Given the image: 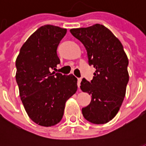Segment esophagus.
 Segmentation results:
<instances>
[{
  "mask_svg": "<svg viewBox=\"0 0 146 146\" xmlns=\"http://www.w3.org/2000/svg\"><path fill=\"white\" fill-rule=\"evenodd\" d=\"M80 82H81V79L78 78V80H77V86H78V88H80Z\"/></svg>",
  "mask_w": 146,
  "mask_h": 146,
  "instance_id": "esophagus-1",
  "label": "esophagus"
}]
</instances>
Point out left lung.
<instances>
[{
	"instance_id": "1",
	"label": "left lung",
	"mask_w": 146,
	"mask_h": 146,
	"mask_svg": "<svg viewBox=\"0 0 146 146\" xmlns=\"http://www.w3.org/2000/svg\"><path fill=\"white\" fill-rule=\"evenodd\" d=\"M70 33L84 45L89 65L96 69L91 82L84 78L80 83V89L92 95L83 116L92 123H106L117 114L125 97L127 56L121 42L101 24L71 29Z\"/></svg>"
}]
</instances>
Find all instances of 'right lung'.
I'll return each mask as SVG.
<instances>
[{"label":"right lung","instance_id":"obj_1","mask_svg":"<svg viewBox=\"0 0 146 146\" xmlns=\"http://www.w3.org/2000/svg\"><path fill=\"white\" fill-rule=\"evenodd\" d=\"M66 29L52 25L40 27L23 44L15 61V79L28 116L43 127L57 124L66 102L76 93L77 79L51 73L60 60L57 48Z\"/></svg>","mask_w":146,"mask_h":146}]
</instances>
